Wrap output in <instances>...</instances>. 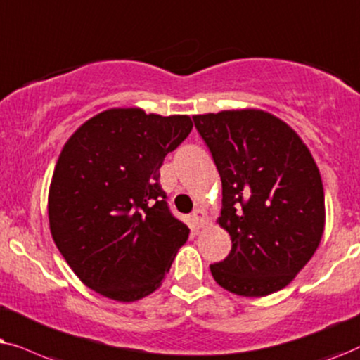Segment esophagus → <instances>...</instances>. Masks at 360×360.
I'll return each instance as SVG.
<instances>
[{
  "label": "esophagus",
  "mask_w": 360,
  "mask_h": 360,
  "mask_svg": "<svg viewBox=\"0 0 360 360\" xmlns=\"http://www.w3.org/2000/svg\"><path fill=\"white\" fill-rule=\"evenodd\" d=\"M191 217H193L194 224L198 225V227H202L205 222V212L202 209H194L193 214H191Z\"/></svg>",
  "instance_id": "obj_1"
}]
</instances>
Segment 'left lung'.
<instances>
[{"label": "left lung", "mask_w": 360, "mask_h": 360, "mask_svg": "<svg viewBox=\"0 0 360 360\" xmlns=\"http://www.w3.org/2000/svg\"><path fill=\"white\" fill-rule=\"evenodd\" d=\"M222 181L219 224L232 250L210 265L230 293L285 288L314 255L324 230V189L301 138L262 110L193 117Z\"/></svg>", "instance_id": "1"}]
</instances>
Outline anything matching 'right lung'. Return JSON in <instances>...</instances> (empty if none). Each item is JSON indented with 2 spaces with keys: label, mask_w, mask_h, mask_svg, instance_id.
I'll return each instance as SVG.
<instances>
[{
  "label": "right lung",
  "mask_w": 360,
  "mask_h": 360,
  "mask_svg": "<svg viewBox=\"0 0 360 360\" xmlns=\"http://www.w3.org/2000/svg\"><path fill=\"white\" fill-rule=\"evenodd\" d=\"M191 130L186 115L112 108L65 143L49 189L51 233L89 288L123 303L160 288L189 237L166 202L160 167Z\"/></svg>",
  "instance_id": "right-lung-1"
}]
</instances>
